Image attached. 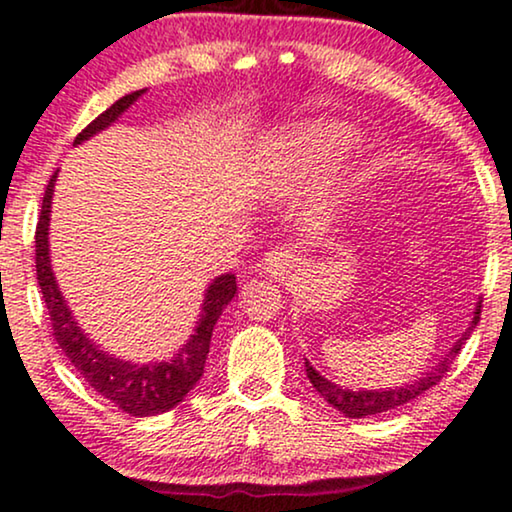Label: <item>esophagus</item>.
I'll return each mask as SVG.
<instances>
[{"instance_id": "34e87169", "label": "esophagus", "mask_w": 512, "mask_h": 512, "mask_svg": "<svg viewBox=\"0 0 512 512\" xmlns=\"http://www.w3.org/2000/svg\"><path fill=\"white\" fill-rule=\"evenodd\" d=\"M261 266H263V273H266V275L275 277V280H285V277L294 273L296 258H294L292 251L275 249V251H270V254H266Z\"/></svg>"}]
</instances>
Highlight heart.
I'll return each mask as SVG.
<instances>
[{
  "label": "heart",
  "instance_id": "1",
  "mask_svg": "<svg viewBox=\"0 0 512 512\" xmlns=\"http://www.w3.org/2000/svg\"><path fill=\"white\" fill-rule=\"evenodd\" d=\"M358 147V132L339 121H308L273 132L258 147L249 180L266 199L285 201L337 168ZM323 211L330 208L323 206Z\"/></svg>",
  "mask_w": 512,
  "mask_h": 512
}]
</instances>
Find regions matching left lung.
I'll list each match as a JSON object with an SVG mask.
<instances>
[{
    "label": "left lung",
    "mask_w": 512,
    "mask_h": 512,
    "mask_svg": "<svg viewBox=\"0 0 512 512\" xmlns=\"http://www.w3.org/2000/svg\"><path fill=\"white\" fill-rule=\"evenodd\" d=\"M479 311H482V301H477L475 311H472L470 325L465 327V332L458 334V339L453 342L451 349L439 358V363L434 365L430 372H422V377H418V380L410 382V384H403V387L356 389V391L344 389V387H339V384H334L332 380H327V377L320 375V372L315 370L311 363H308V358H306V375L315 387V391H318V394L323 396V399L330 403L332 408H337L339 413H344L346 418H370V415L387 413V410L399 408V406H403V403L413 401L415 396L425 394L427 389L434 387V384H437L441 377L449 372L453 358L458 356L460 346L468 342L472 330H475V325L479 323Z\"/></svg>",
    "instance_id": "8db88e82"
}]
</instances>
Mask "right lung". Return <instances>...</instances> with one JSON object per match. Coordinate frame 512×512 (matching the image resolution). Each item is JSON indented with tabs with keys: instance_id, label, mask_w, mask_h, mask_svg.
Masks as SVG:
<instances>
[{
	"instance_id": "add662e5",
	"label": "right lung",
	"mask_w": 512,
	"mask_h": 512,
	"mask_svg": "<svg viewBox=\"0 0 512 512\" xmlns=\"http://www.w3.org/2000/svg\"><path fill=\"white\" fill-rule=\"evenodd\" d=\"M144 92L147 90H137L118 99L111 109H106L102 116L94 118L75 137L73 144L87 142L90 137L99 135V132L116 123ZM56 178H59V170L49 178V185L44 189L40 220H37L35 232L37 282H40L42 299L47 304L49 320H52L56 344L66 353L68 361L75 365V370L85 377V382L94 391H99L104 399L116 403L123 413H130L132 418H149V415L166 413V410L178 406L187 396V391L204 375L213 327H216L218 318L223 315L225 306L232 301V296L237 294V277L232 273L218 275L206 287L199 323L170 361L132 363L125 361V358L113 356V353L104 351L94 339H90V334L85 330H80L78 320H75L66 299L61 296L59 285H56L52 256H49V220H52L49 216H52V194Z\"/></svg>"
}]
</instances>
